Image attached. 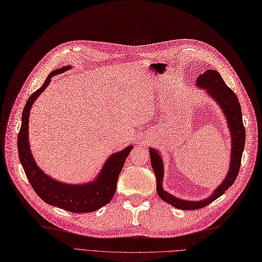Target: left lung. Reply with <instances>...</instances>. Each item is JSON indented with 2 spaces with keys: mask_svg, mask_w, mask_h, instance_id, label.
I'll return each mask as SVG.
<instances>
[{
  "mask_svg": "<svg viewBox=\"0 0 262 262\" xmlns=\"http://www.w3.org/2000/svg\"><path fill=\"white\" fill-rule=\"evenodd\" d=\"M196 84L202 89H205L206 92L212 98H214L215 102L221 106L225 117H227L229 129L232 135V152L228 176L225 177L224 181L220 184V186L215 188L212 195L206 198V200H203L201 202H189L180 200V198L174 197L173 195L164 191V188H162V178H164L162 160L157 150H155L154 148H149L150 164L156 176V188L159 197L162 201H165L166 203L176 207V208L182 210H195L203 208V207L209 205L214 200H217L218 197L224 194V192L230 186H232V184L237 178L243 150H244L245 146V127L243 124L242 110L238 98L235 93L224 83L220 74L217 70L208 69L197 78Z\"/></svg>",
  "mask_w": 262,
  "mask_h": 262,
  "instance_id": "1",
  "label": "left lung"
}]
</instances>
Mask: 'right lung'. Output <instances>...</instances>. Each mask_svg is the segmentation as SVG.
Listing matches in <instances>:
<instances>
[{
    "mask_svg": "<svg viewBox=\"0 0 262 262\" xmlns=\"http://www.w3.org/2000/svg\"><path fill=\"white\" fill-rule=\"evenodd\" d=\"M70 69L69 66L61 67L48 76L43 85L28 98L23 112L21 127L18 133V155L25 170V173L34 189V192L45 203L56 206L70 212H92L108 204L115 195L125 158L130 154L132 146L113 154L107 159L102 171L93 182L81 185L60 183L45 174L37 166L31 155L28 141L29 113L33 102L50 83L51 78Z\"/></svg>",
    "mask_w": 262,
    "mask_h": 262,
    "instance_id": "obj_1",
    "label": "right lung"
}]
</instances>
